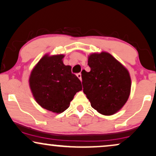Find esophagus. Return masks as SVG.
Masks as SVG:
<instances>
[{
  "instance_id": "1",
  "label": "esophagus",
  "mask_w": 156,
  "mask_h": 156,
  "mask_svg": "<svg viewBox=\"0 0 156 156\" xmlns=\"http://www.w3.org/2000/svg\"><path fill=\"white\" fill-rule=\"evenodd\" d=\"M77 77H78L79 79L81 80H82V78H81V73H77Z\"/></svg>"
}]
</instances>
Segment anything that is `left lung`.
Here are the masks:
<instances>
[{"label": "left lung", "instance_id": "obj_1", "mask_svg": "<svg viewBox=\"0 0 156 156\" xmlns=\"http://www.w3.org/2000/svg\"><path fill=\"white\" fill-rule=\"evenodd\" d=\"M90 72L82 71L83 93L98 113L113 115L128 101L131 80L127 69L111 54L102 52L88 58Z\"/></svg>", "mask_w": 156, "mask_h": 156}]
</instances>
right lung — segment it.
I'll list each match as a JSON object with an SVG mask.
<instances>
[{
	"label": "right lung",
	"mask_w": 156,
	"mask_h": 156,
	"mask_svg": "<svg viewBox=\"0 0 156 156\" xmlns=\"http://www.w3.org/2000/svg\"><path fill=\"white\" fill-rule=\"evenodd\" d=\"M63 55L41 58L31 72L30 87L41 106L60 113L69 107L74 95L82 90L80 80L72 73L71 67L65 66Z\"/></svg>",
	"instance_id": "1"
}]
</instances>
